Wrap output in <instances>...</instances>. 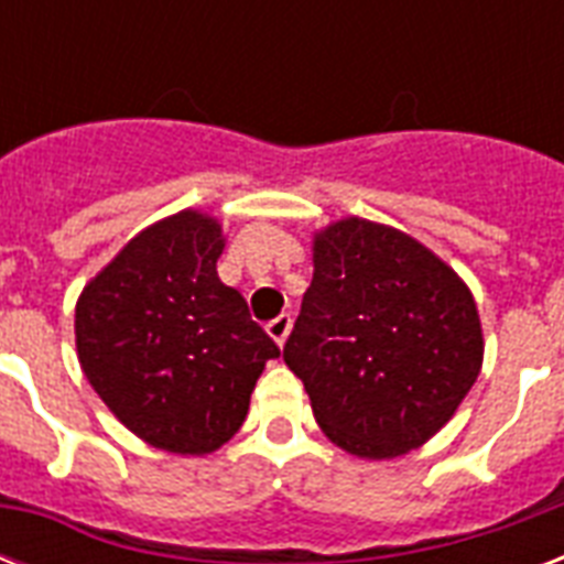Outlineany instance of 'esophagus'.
I'll use <instances>...</instances> for the list:
<instances>
[{
    "mask_svg": "<svg viewBox=\"0 0 564 564\" xmlns=\"http://www.w3.org/2000/svg\"><path fill=\"white\" fill-rule=\"evenodd\" d=\"M290 327H292V316L290 313H281V316L272 318V322L265 325V334L272 336L278 345H283L286 343V336H290Z\"/></svg>",
    "mask_w": 564,
    "mask_h": 564,
    "instance_id": "34e87169",
    "label": "esophagus"
}]
</instances>
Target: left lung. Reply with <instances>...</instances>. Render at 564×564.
<instances>
[{"mask_svg":"<svg viewBox=\"0 0 564 564\" xmlns=\"http://www.w3.org/2000/svg\"><path fill=\"white\" fill-rule=\"evenodd\" d=\"M283 360L330 442L392 459L438 433L474 386L480 316L468 286L421 242L343 219L316 237Z\"/></svg>","mask_w":564,"mask_h":564,"instance_id":"left-lung-1","label":"left lung"}]
</instances>
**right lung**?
<instances>
[{"mask_svg":"<svg viewBox=\"0 0 564 564\" xmlns=\"http://www.w3.org/2000/svg\"><path fill=\"white\" fill-rule=\"evenodd\" d=\"M219 221L195 210L137 234L84 286L78 360L113 415L170 454H210L248 415L281 348L216 274Z\"/></svg>","mask_w":564,"mask_h":564,"instance_id":"right-lung-1","label":"right lung"}]
</instances>
